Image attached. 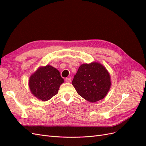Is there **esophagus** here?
Instances as JSON below:
<instances>
[{
  "label": "esophagus",
  "mask_w": 146,
  "mask_h": 146,
  "mask_svg": "<svg viewBox=\"0 0 146 146\" xmlns=\"http://www.w3.org/2000/svg\"><path fill=\"white\" fill-rule=\"evenodd\" d=\"M65 81L66 83H70V82H71V78H70V77H68V78H66L65 79Z\"/></svg>",
  "instance_id": "obj_1"
}]
</instances>
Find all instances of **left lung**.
<instances>
[{
  "label": "left lung",
  "mask_w": 146,
  "mask_h": 146,
  "mask_svg": "<svg viewBox=\"0 0 146 146\" xmlns=\"http://www.w3.org/2000/svg\"><path fill=\"white\" fill-rule=\"evenodd\" d=\"M77 93L90 102L104 99L111 86L110 76L99 63L83 64L72 82Z\"/></svg>",
  "instance_id": "left-lung-1"
}]
</instances>
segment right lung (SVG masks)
<instances>
[{"mask_svg": "<svg viewBox=\"0 0 146 146\" xmlns=\"http://www.w3.org/2000/svg\"><path fill=\"white\" fill-rule=\"evenodd\" d=\"M64 82L60 72L52 66L40 67L29 78L32 94L38 99L47 101L55 96L60 86Z\"/></svg>", "mask_w": 146, "mask_h": 146, "instance_id": "obj_1", "label": "right lung"}]
</instances>
